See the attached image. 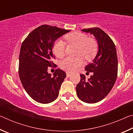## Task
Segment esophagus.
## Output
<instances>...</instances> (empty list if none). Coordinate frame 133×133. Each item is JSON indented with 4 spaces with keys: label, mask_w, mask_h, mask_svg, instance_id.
<instances>
[{
    "label": "esophagus",
    "mask_w": 133,
    "mask_h": 133,
    "mask_svg": "<svg viewBox=\"0 0 133 133\" xmlns=\"http://www.w3.org/2000/svg\"><path fill=\"white\" fill-rule=\"evenodd\" d=\"M71 75V73H69V72H67V73H66V76H67V77H70V76Z\"/></svg>",
    "instance_id": "obj_1"
}]
</instances>
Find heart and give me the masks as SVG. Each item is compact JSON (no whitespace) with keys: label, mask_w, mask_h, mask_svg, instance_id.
<instances>
[{"label":"heart","mask_w":133,"mask_h":133,"mask_svg":"<svg viewBox=\"0 0 133 133\" xmlns=\"http://www.w3.org/2000/svg\"><path fill=\"white\" fill-rule=\"evenodd\" d=\"M67 42L78 46L77 57H67L60 62L62 69L67 71H73L83 63L84 57L86 60H91L95 57L98 51V44L96 40L89 38V36L80 31H73L65 36ZM53 52L57 57H63L66 53V43L60 39L55 42L53 47Z\"/></svg>","instance_id":"heart-1"}]
</instances>
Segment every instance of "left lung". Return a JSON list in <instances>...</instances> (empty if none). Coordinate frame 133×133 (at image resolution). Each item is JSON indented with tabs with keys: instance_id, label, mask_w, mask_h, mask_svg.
I'll return each mask as SVG.
<instances>
[{
	"instance_id": "8db88e82",
	"label": "left lung",
	"mask_w": 133,
	"mask_h": 133,
	"mask_svg": "<svg viewBox=\"0 0 133 133\" xmlns=\"http://www.w3.org/2000/svg\"><path fill=\"white\" fill-rule=\"evenodd\" d=\"M93 34L97 40L98 51L93 62L85 70L93 75L86 80L80 75V81L76 86V93L81 100L95 103L103 100L111 91L117 77L118 60L115 44L106 33L98 28L82 30Z\"/></svg>"
}]
</instances>
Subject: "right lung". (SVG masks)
<instances>
[{
	"label": "right lung",
	"instance_id": "obj_1",
	"mask_svg": "<svg viewBox=\"0 0 133 133\" xmlns=\"http://www.w3.org/2000/svg\"><path fill=\"white\" fill-rule=\"evenodd\" d=\"M70 31L43 24L31 31L22 43L19 77L24 90L36 102L48 104L58 97L66 74L57 69L51 76L48 69L57 66L51 61L55 58L52 50L54 42Z\"/></svg>",
	"mask_w": 133,
	"mask_h": 133
}]
</instances>
